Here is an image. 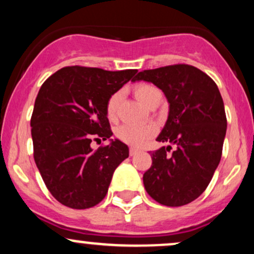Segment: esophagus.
<instances>
[{"mask_svg":"<svg viewBox=\"0 0 254 254\" xmlns=\"http://www.w3.org/2000/svg\"><path fill=\"white\" fill-rule=\"evenodd\" d=\"M138 149H136V148H130V156H133L136 155L137 153H138Z\"/></svg>","mask_w":254,"mask_h":254,"instance_id":"34e87169","label":"esophagus"}]
</instances>
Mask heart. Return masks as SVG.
Segmentation results:
<instances>
[{"mask_svg": "<svg viewBox=\"0 0 254 254\" xmlns=\"http://www.w3.org/2000/svg\"><path fill=\"white\" fill-rule=\"evenodd\" d=\"M121 95V92H116L107 100L106 115L109 118L115 117ZM135 95L145 106H149L157 98L162 97L159 88L149 83L137 84L135 87ZM154 133H155V127L150 124H123L117 129L118 138L131 147H142L154 136Z\"/></svg>", "mask_w": 254, "mask_h": 254, "instance_id": "heart-1", "label": "heart"}]
</instances>
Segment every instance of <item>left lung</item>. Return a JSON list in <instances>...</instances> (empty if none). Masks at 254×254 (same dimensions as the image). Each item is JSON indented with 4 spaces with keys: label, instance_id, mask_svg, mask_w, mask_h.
Here are the masks:
<instances>
[{
    "label": "left lung",
    "instance_id": "obj_1",
    "mask_svg": "<svg viewBox=\"0 0 254 254\" xmlns=\"http://www.w3.org/2000/svg\"><path fill=\"white\" fill-rule=\"evenodd\" d=\"M148 81L165 93L170 112L156 141L176 144L150 154L143 174L148 194L166 206L191 203L208 188L222 156L227 118L222 97L210 76L193 65L173 64L143 70L133 81Z\"/></svg>",
    "mask_w": 254,
    "mask_h": 254
}]
</instances>
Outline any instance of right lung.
Wrapping results in <instances>:
<instances>
[{
  "mask_svg": "<svg viewBox=\"0 0 254 254\" xmlns=\"http://www.w3.org/2000/svg\"><path fill=\"white\" fill-rule=\"evenodd\" d=\"M137 72L71 65L42 84L31 117L33 156L46 188L63 205L88 209L106 196L113 172L129 156L123 142L90 148L113 135L106 103Z\"/></svg>",
  "mask_w": 254,
  "mask_h": 254,
  "instance_id": "right-lung-1",
  "label": "right lung"
}]
</instances>
